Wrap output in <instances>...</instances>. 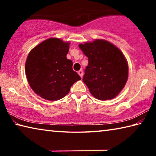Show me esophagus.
Masks as SVG:
<instances>
[{
    "label": "esophagus",
    "mask_w": 156,
    "mask_h": 156,
    "mask_svg": "<svg viewBox=\"0 0 156 156\" xmlns=\"http://www.w3.org/2000/svg\"><path fill=\"white\" fill-rule=\"evenodd\" d=\"M78 73L79 76H80L81 78H83V70H80V71H78Z\"/></svg>",
    "instance_id": "34e87169"
}]
</instances>
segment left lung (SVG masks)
I'll return each instance as SVG.
<instances>
[{"instance_id":"1","label":"left lung","mask_w":156,"mask_h":156,"mask_svg":"<svg viewBox=\"0 0 156 156\" xmlns=\"http://www.w3.org/2000/svg\"><path fill=\"white\" fill-rule=\"evenodd\" d=\"M79 47L88 58L83 80L90 93L100 100L114 98L128 79V63L122 52L100 39L80 44Z\"/></svg>"}]
</instances>
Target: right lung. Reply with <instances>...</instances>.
I'll use <instances>...</instances> for the list:
<instances>
[{"instance_id": "1", "label": "right lung", "mask_w": 156, "mask_h": 156, "mask_svg": "<svg viewBox=\"0 0 156 156\" xmlns=\"http://www.w3.org/2000/svg\"><path fill=\"white\" fill-rule=\"evenodd\" d=\"M69 43L57 38L42 42L29 53L25 73L32 90L48 100L62 98L76 81L81 80L67 58Z\"/></svg>"}]
</instances>
